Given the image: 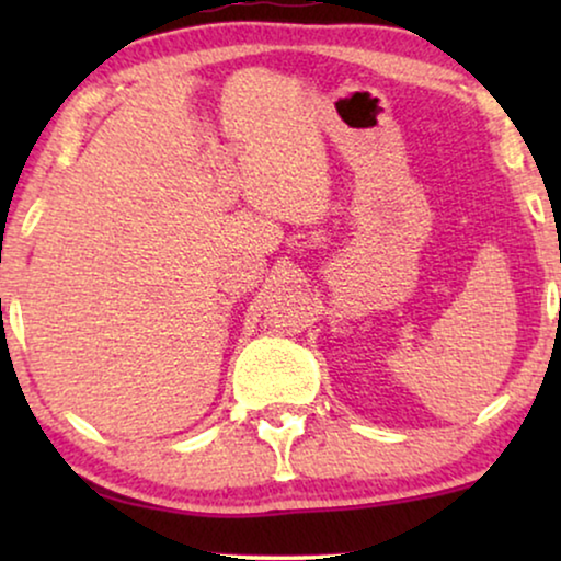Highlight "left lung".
Masks as SVG:
<instances>
[{"label": "left lung", "mask_w": 561, "mask_h": 561, "mask_svg": "<svg viewBox=\"0 0 561 561\" xmlns=\"http://www.w3.org/2000/svg\"><path fill=\"white\" fill-rule=\"evenodd\" d=\"M559 311H561V306H559Z\"/></svg>", "instance_id": "left-lung-1"}]
</instances>
